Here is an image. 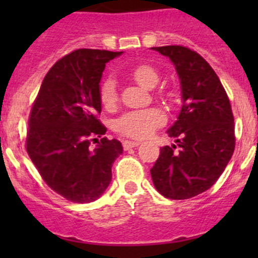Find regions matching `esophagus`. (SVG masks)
<instances>
[{
	"mask_svg": "<svg viewBox=\"0 0 258 258\" xmlns=\"http://www.w3.org/2000/svg\"><path fill=\"white\" fill-rule=\"evenodd\" d=\"M140 145H141V142H138V141H124V142H122L124 150L134 149V147H137V146H140Z\"/></svg>",
	"mask_w": 258,
	"mask_h": 258,
	"instance_id": "obj_1",
	"label": "esophagus"
}]
</instances>
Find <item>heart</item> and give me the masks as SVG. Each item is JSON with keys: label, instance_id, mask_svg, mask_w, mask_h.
Returning a JSON list of instances; mask_svg holds the SVG:
<instances>
[{"label": "heart", "instance_id": "obj_1", "mask_svg": "<svg viewBox=\"0 0 258 258\" xmlns=\"http://www.w3.org/2000/svg\"><path fill=\"white\" fill-rule=\"evenodd\" d=\"M132 77L145 89H152L159 83V74L149 64H138L132 70ZM101 102L106 108H111L117 102V90L113 77H107L99 89ZM165 122V115L159 108L131 111L118 117L115 129L122 136L132 138H145Z\"/></svg>", "mask_w": 258, "mask_h": 258}]
</instances>
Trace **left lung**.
<instances>
[{"label":"left lung","instance_id":"obj_1","mask_svg":"<svg viewBox=\"0 0 258 258\" xmlns=\"http://www.w3.org/2000/svg\"><path fill=\"white\" fill-rule=\"evenodd\" d=\"M151 49L174 64L182 95L178 117L168 129L179 150L160 149L150 170L152 182L168 199H190L216 183L234 154L231 106L213 68L198 52L179 45Z\"/></svg>","mask_w":258,"mask_h":258}]
</instances>
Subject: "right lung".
I'll return each instance as SVG.
<instances>
[{
    "label": "right lung",
    "mask_w": 258,
    "mask_h": 258,
    "mask_svg": "<svg viewBox=\"0 0 258 258\" xmlns=\"http://www.w3.org/2000/svg\"><path fill=\"white\" fill-rule=\"evenodd\" d=\"M121 52L79 49L59 59L41 84L29 116L27 152L51 190L74 203L97 200L112 179V164L122 154L117 140L90 142L106 127L99 83L106 63ZM97 140V138H94Z\"/></svg>",
    "instance_id": "add662e5"
}]
</instances>
